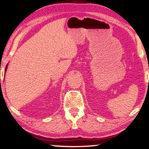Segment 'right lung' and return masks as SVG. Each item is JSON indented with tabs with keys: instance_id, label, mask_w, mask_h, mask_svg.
<instances>
[{
	"instance_id": "add662e5",
	"label": "right lung",
	"mask_w": 149,
	"mask_h": 149,
	"mask_svg": "<svg viewBox=\"0 0 149 149\" xmlns=\"http://www.w3.org/2000/svg\"><path fill=\"white\" fill-rule=\"evenodd\" d=\"M7 65H6V68H5V72H6V68H7Z\"/></svg>"
}]
</instances>
